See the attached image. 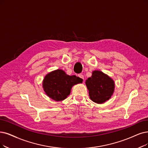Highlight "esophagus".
<instances>
[{"mask_svg":"<svg viewBox=\"0 0 148 148\" xmlns=\"http://www.w3.org/2000/svg\"><path fill=\"white\" fill-rule=\"evenodd\" d=\"M78 76H79V77L81 79H82V80H84V76L82 75V74H79V75H78Z\"/></svg>","mask_w":148,"mask_h":148,"instance_id":"esophagus-1","label":"esophagus"}]
</instances>
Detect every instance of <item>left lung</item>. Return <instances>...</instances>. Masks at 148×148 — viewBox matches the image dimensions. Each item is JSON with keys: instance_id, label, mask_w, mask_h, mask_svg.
<instances>
[{"instance_id": "left-lung-1", "label": "left lung", "mask_w": 148, "mask_h": 148, "mask_svg": "<svg viewBox=\"0 0 148 148\" xmlns=\"http://www.w3.org/2000/svg\"><path fill=\"white\" fill-rule=\"evenodd\" d=\"M90 99L102 104L111 98L115 88L114 80L101 71L95 70L91 77L86 81Z\"/></svg>"}]
</instances>
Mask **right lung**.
Wrapping results in <instances>:
<instances>
[{
  "label": "right lung",
  "mask_w": 148,
  "mask_h": 148,
  "mask_svg": "<svg viewBox=\"0 0 148 148\" xmlns=\"http://www.w3.org/2000/svg\"><path fill=\"white\" fill-rule=\"evenodd\" d=\"M82 82V79L76 75L69 76L64 70L58 69L45 76L42 86L47 96L55 101H60L69 95L74 85Z\"/></svg>",
  "instance_id": "add662e5"
}]
</instances>
